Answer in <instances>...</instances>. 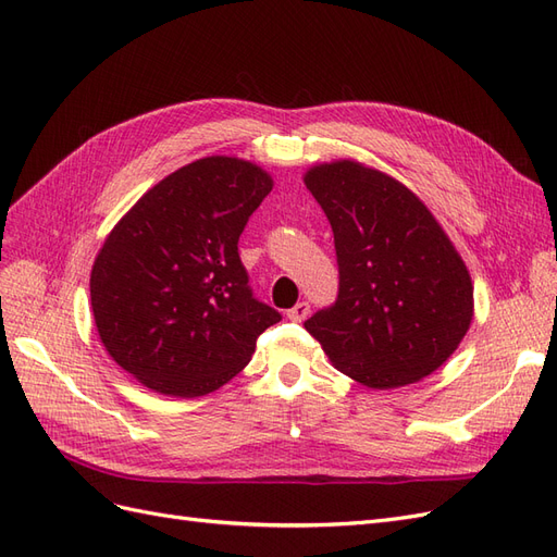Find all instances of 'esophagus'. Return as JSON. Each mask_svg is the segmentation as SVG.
<instances>
[{
  "mask_svg": "<svg viewBox=\"0 0 557 557\" xmlns=\"http://www.w3.org/2000/svg\"><path fill=\"white\" fill-rule=\"evenodd\" d=\"M309 311H311L309 301H297V305L288 311V318L295 320V323H301V320H305V318L309 315Z\"/></svg>",
  "mask_w": 557,
  "mask_h": 557,
  "instance_id": "1",
  "label": "esophagus"
}]
</instances>
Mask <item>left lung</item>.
<instances>
[{
	"label": "left lung",
	"instance_id": "left-lung-1",
	"mask_svg": "<svg viewBox=\"0 0 557 557\" xmlns=\"http://www.w3.org/2000/svg\"><path fill=\"white\" fill-rule=\"evenodd\" d=\"M307 188L334 232L339 295L305 327L342 374L387 391L430 376L465 339L474 285L407 185L356 160L315 164Z\"/></svg>",
	"mask_w": 557,
	"mask_h": 557
}]
</instances>
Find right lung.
<instances>
[{"mask_svg": "<svg viewBox=\"0 0 557 557\" xmlns=\"http://www.w3.org/2000/svg\"><path fill=\"white\" fill-rule=\"evenodd\" d=\"M272 188V176L248 160H195L153 185L97 252L90 307L99 339L150 391H218L281 320L252 297L237 248Z\"/></svg>", "mask_w": 557, "mask_h": 557, "instance_id": "obj_1", "label": "right lung"}]
</instances>
